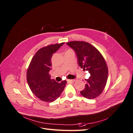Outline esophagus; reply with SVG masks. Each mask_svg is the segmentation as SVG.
I'll list each match as a JSON object with an SVG mask.
<instances>
[{
  "label": "esophagus",
  "instance_id": "obj_1",
  "mask_svg": "<svg viewBox=\"0 0 133 133\" xmlns=\"http://www.w3.org/2000/svg\"><path fill=\"white\" fill-rule=\"evenodd\" d=\"M67 81L70 82H75V79H68L67 80Z\"/></svg>",
  "mask_w": 133,
  "mask_h": 133
}]
</instances>
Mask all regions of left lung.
Instances as JSON below:
<instances>
[{
	"label": "left lung",
	"instance_id": "obj_1",
	"mask_svg": "<svg viewBox=\"0 0 133 133\" xmlns=\"http://www.w3.org/2000/svg\"><path fill=\"white\" fill-rule=\"evenodd\" d=\"M77 56L79 66L89 71L84 89L80 91L88 99L96 98L102 94L108 80V69L106 62L99 50L89 43L73 41L66 43Z\"/></svg>",
	"mask_w": 133,
	"mask_h": 133
}]
</instances>
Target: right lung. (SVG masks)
Instances as JSON below:
<instances>
[{"label": "right lung", "instance_id": "1", "mask_svg": "<svg viewBox=\"0 0 133 133\" xmlns=\"http://www.w3.org/2000/svg\"><path fill=\"white\" fill-rule=\"evenodd\" d=\"M64 43L52 44L40 49L32 58L26 73V80L32 92L45 102L51 103L61 95L66 85V80L60 83L51 79V59L53 54Z\"/></svg>", "mask_w": 133, "mask_h": 133}]
</instances>
